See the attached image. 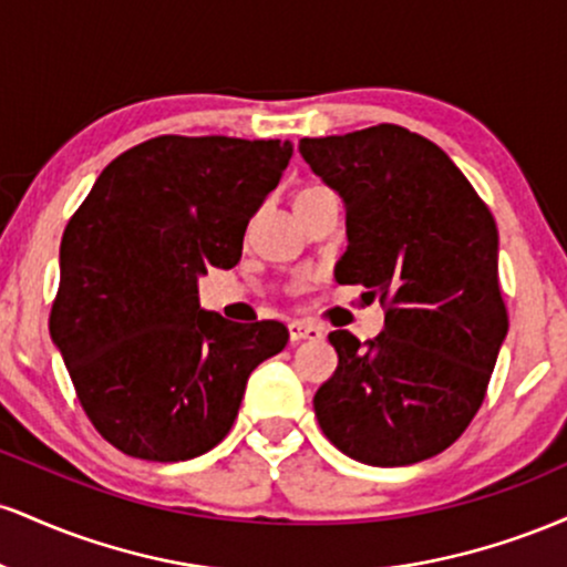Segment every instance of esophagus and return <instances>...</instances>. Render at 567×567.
Masks as SVG:
<instances>
[{
    "mask_svg": "<svg viewBox=\"0 0 567 567\" xmlns=\"http://www.w3.org/2000/svg\"><path fill=\"white\" fill-rule=\"evenodd\" d=\"M288 336H290V343L320 341L322 328H317V324H309V322H290L288 324Z\"/></svg>",
    "mask_w": 567,
    "mask_h": 567,
    "instance_id": "1",
    "label": "esophagus"
}]
</instances>
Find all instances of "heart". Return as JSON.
Here are the masks:
<instances>
[{"mask_svg":"<svg viewBox=\"0 0 567 567\" xmlns=\"http://www.w3.org/2000/svg\"><path fill=\"white\" fill-rule=\"evenodd\" d=\"M315 188H320V186H309V188H303V192H298V197H301V194H309V192H315Z\"/></svg>","mask_w":567,"mask_h":567,"instance_id":"heart-1","label":"heart"}]
</instances>
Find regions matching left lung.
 <instances>
[{"label": "left lung", "mask_w": 567, "mask_h": 567, "mask_svg": "<svg viewBox=\"0 0 567 567\" xmlns=\"http://www.w3.org/2000/svg\"><path fill=\"white\" fill-rule=\"evenodd\" d=\"M298 152L347 205L336 279L386 306L373 341L328 336L338 368L317 421L349 458L419 464L470 426L509 330L496 220L437 143L400 125L301 138Z\"/></svg>", "instance_id": "8db88e82"}]
</instances>
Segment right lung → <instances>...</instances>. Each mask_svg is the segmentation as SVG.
Returning a JSON list of instances; mask_svg holds the SVG:
<instances>
[{"instance_id":"right-lung-1","label":"right lung","mask_w":567,"mask_h":567,"mask_svg":"<svg viewBox=\"0 0 567 567\" xmlns=\"http://www.w3.org/2000/svg\"><path fill=\"white\" fill-rule=\"evenodd\" d=\"M290 157V141L159 135L120 154L71 216L50 336L122 453L167 464L216 447L252 370L288 343L282 322L202 309L197 282L239 261Z\"/></svg>"}]
</instances>
